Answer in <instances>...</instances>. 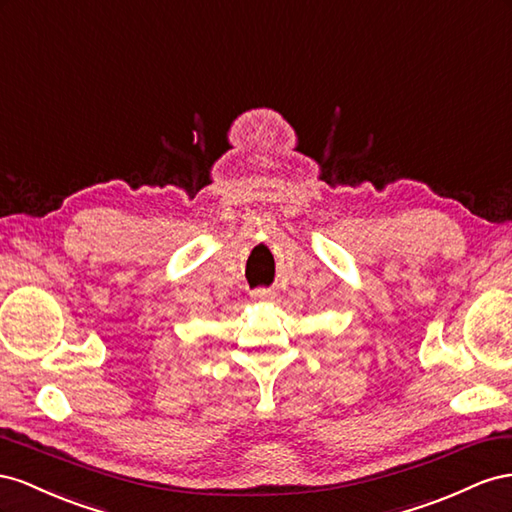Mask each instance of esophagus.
<instances>
[{
	"label": "esophagus",
	"instance_id": "obj_1",
	"mask_svg": "<svg viewBox=\"0 0 512 512\" xmlns=\"http://www.w3.org/2000/svg\"><path fill=\"white\" fill-rule=\"evenodd\" d=\"M251 298L255 302H272L276 298V291L274 289H266V287H259V289L251 291Z\"/></svg>",
	"mask_w": 512,
	"mask_h": 512
}]
</instances>
